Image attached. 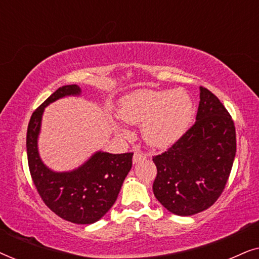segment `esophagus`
<instances>
[{"mask_svg": "<svg viewBox=\"0 0 259 259\" xmlns=\"http://www.w3.org/2000/svg\"><path fill=\"white\" fill-rule=\"evenodd\" d=\"M145 158H146V155H145L143 152L136 151V152H134V154H133V164H137V162L144 160Z\"/></svg>", "mask_w": 259, "mask_h": 259, "instance_id": "1", "label": "esophagus"}]
</instances>
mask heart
I'll use <instances>...</instances> for the list:
<instances>
[{
    "label": "heart",
    "instance_id": "obj_1",
    "mask_svg": "<svg viewBox=\"0 0 259 259\" xmlns=\"http://www.w3.org/2000/svg\"><path fill=\"white\" fill-rule=\"evenodd\" d=\"M123 121L141 125L144 140L153 147H167L182 138L193 119L192 98L184 90H138L120 101Z\"/></svg>",
    "mask_w": 259,
    "mask_h": 259
}]
</instances>
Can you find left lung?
<instances>
[{"label":"left lung","mask_w":259,"mask_h":259,"mask_svg":"<svg viewBox=\"0 0 259 259\" xmlns=\"http://www.w3.org/2000/svg\"><path fill=\"white\" fill-rule=\"evenodd\" d=\"M197 121L164 153L153 157V193L177 215L206 210L221 197L236 155V128L219 99L200 86Z\"/></svg>","instance_id":"left-lung-1"}]
</instances>
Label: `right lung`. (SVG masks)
<instances>
[{"instance_id": "obj_1", "label": "right lung", "mask_w": 259, "mask_h": 259, "mask_svg": "<svg viewBox=\"0 0 259 259\" xmlns=\"http://www.w3.org/2000/svg\"><path fill=\"white\" fill-rule=\"evenodd\" d=\"M80 93L77 84L62 86L35 109L28 123L27 157L31 179L44 203L65 221L92 224L104 217L115 203L132 167L133 153L97 152L83 165L70 172H54L42 162L37 138L46 106L60 98Z\"/></svg>"}]
</instances>
